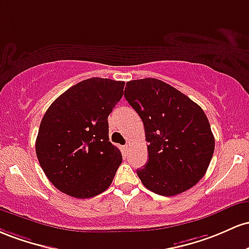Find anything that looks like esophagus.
I'll use <instances>...</instances> for the list:
<instances>
[{"mask_svg":"<svg viewBox=\"0 0 249 249\" xmlns=\"http://www.w3.org/2000/svg\"><path fill=\"white\" fill-rule=\"evenodd\" d=\"M129 146H130V144H128V143H127V144H124V146H122V147H121V149L124 150V153H125V152H128V149H129Z\"/></svg>","mask_w":249,"mask_h":249,"instance_id":"34e87169","label":"esophagus"}]
</instances>
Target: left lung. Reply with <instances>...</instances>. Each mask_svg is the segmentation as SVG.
I'll list each match as a JSON object with an SVG mask.
<instances>
[{"label":"left lung","instance_id":"8db88e82","mask_svg":"<svg viewBox=\"0 0 249 249\" xmlns=\"http://www.w3.org/2000/svg\"><path fill=\"white\" fill-rule=\"evenodd\" d=\"M124 97L141 117L148 162L136 170L143 186L173 196L196 185L214 153V136L205 111L180 90L158 79L127 82Z\"/></svg>","mask_w":249,"mask_h":249}]
</instances>
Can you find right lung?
Wrapping results in <instances>:
<instances>
[{"label": "right lung", "instance_id": "1", "mask_svg": "<svg viewBox=\"0 0 249 249\" xmlns=\"http://www.w3.org/2000/svg\"><path fill=\"white\" fill-rule=\"evenodd\" d=\"M124 88V81L91 77L64 91L47 109L35 149L58 191L88 199L111 185L122 155L109 141L108 115Z\"/></svg>", "mask_w": 249, "mask_h": 249}]
</instances>
